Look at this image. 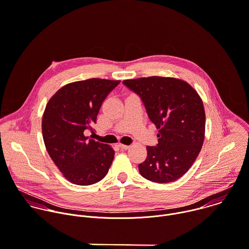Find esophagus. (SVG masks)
I'll list each match as a JSON object with an SVG mask.
<instances>
[{"mask_svg": "<svg viewBox=\"0 0 249 249\" xmlns=\"http://www.w3.org/2000/svg\"><path fill=\"white\" fill-rule=\"evenodd\" d=\"M119 147L121 148V149H124V150H127L130 146H128V145H124V144H122V143H120L119 144Z\"/></svg>", "mask_w": 249, "mask_h": 249, "instance_id": "esophagus-1", "label": "esophagus"}]
</instances>
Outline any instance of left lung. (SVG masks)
I'll return each mask as SVG.
<instances>
[{
  "instance_id": "left-lung-1",
  "label": "left lung",
  "mask_w": 249,
  "mask_h": 249,
  "mask_svg": "<svg viewBox=\"0 0 249 249\" xmlns=\"http://www.w3.org/2000/svg\"><path fill=\"white\" fill-rule=\"evenodd\" d=\"M123 84L139 95L149 119L159 129L157 146H147L140 174L157 183L182 177L193 165L204 140L205 113L197 92L185 81L148 77Z\"/></svg>"
}]
</instances>
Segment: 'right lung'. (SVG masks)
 <instances>
[{
  "label": "right lung",
  "mask_w": 249,
  "mask_h": 249,
  "mask_svg": "<svg viewBox=\"0 0 249 249\" xmlns=\"http://www.w3.org/2000/svg\"><path fill=\"white\" fill-rule=\"evenodd\" d=\"M121 83L89 79L68 84L49 100L42 121L47 151L71 183L88 186L102 180L114 160L107 144L89 139L102 102Z\"/></svg>",
  "instance_id": "obj_1"
}]
</instances>
